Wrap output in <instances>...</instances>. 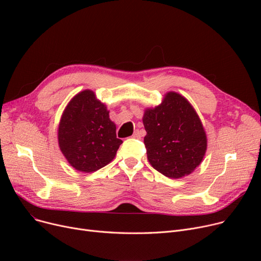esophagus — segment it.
<instances>
[{"label": "esophagus", "mask_w": 261, "mask_h": 261, "mask_svg": "<svg viewBox=\"0 0 261 261\" xmlns=\"http://www.w3.org/2000/svg\"><path fill=\"white\" fill-rule=\"evenodd\" d=\"M133 137H134V138H140V137H142V135H141L140 130H139V129L135 130L134 134H133Z\"/></svg>", "instance_id": "obj_1"}]
</instances>
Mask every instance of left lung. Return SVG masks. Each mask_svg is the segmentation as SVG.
I'll use <instances>...</instances> for the list:
<instances>
[{
	"instance_id": "8db88e82",
	"label": "left lung",
	"mask_w": 261,
	"mask_h": 261,
	"mask_svg": "<svg viewBox=\"0 0 261 261\" xmlns=\"http://www.w3.org/2000/svg\"><path fill=\"white\" fill-rule=\"evenodd\" d=\"M144 144L154 169L170 179L195 171L204 158L207 138L192 103L180 93L167 92L160 105L144 109Z\"/></svg>"
}]
</instances>
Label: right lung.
Listing matches in <instances>:
<instances>
[{
    "mask_svg": "<svg viewBox=\"0 0 261 261\" xmlns=\"http://www.w3.org/2000/svg\"><path fill=\"white\" fill-rule=\"evenodd\" d=\"M109 110L92 90L72 97L62 113L58 127L59 147L68 164L81 172H94L116 158L122 140Z\"/></svg>",
    "mask_w": 261,
    "mask_h": 261,
    "instance_id": "obj_1",
    "label": "right lung"
}]
</instances>
